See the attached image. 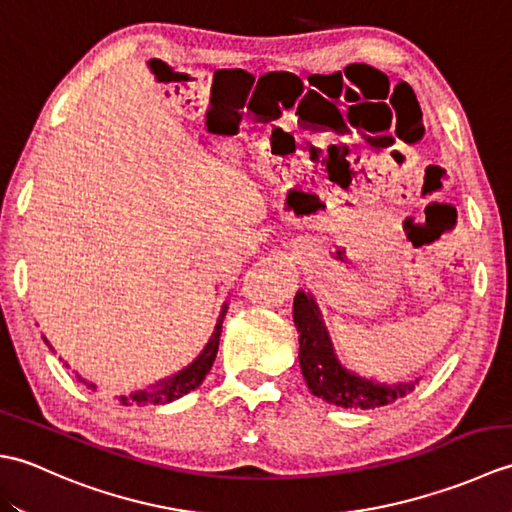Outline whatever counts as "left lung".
I'll use <instances>...</instances> for the list:
<instances>
[{"label":"left lung","instance_id":"obj_1","mask_svg":"<svg viewBox=\"0 0 512 512\" xmlns=\"http://www.w3.org/2000/svg\"><path fill=\"white\" fill-rule=\"evenodd\" d=\"M292 319H295L299 332L301 372L310 391L317 398L345 409H374L407 396L416 387L418 380L387 385L345 369L339 358H336L330 332L325 328L321 310L310 292H297L295 306H292Z\"/></svg>","mask_w":512,"mask_h":512}]
</instances>
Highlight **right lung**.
<instances>
[{
    "label": "right lung",
    "instance_id": "obj_1",
    "mask_svg": "<svg viewBox=\"0 0 512 512\" xmlns=\"http://www.w3.org/2000/svg\"><path fill=\"white\" fill-rule=\"evenodd\" d=\"M226 308L228 306L224 303L222 312H220V319H217V323H215L213 336L209 339V343H206L202 354L195 358L191 365H187V367L182 369V372L173 374V376H169L165 380H158L156 385H151L147 389H138V391H134V394H129V396H118V402H121V405H125V407H129V405H138V407L165 405V402L178 400L184 394H189V391H193L195 387H200L202 380L206 378V374H209V369L213 367V361H215V356H217V347H220V334H222V323H224V317H226ZM76 380H79V383H83L88 389H96L94 383H88V380H83L81 376H76Z\"/></svg>",
    "mask_w": 512,
    "mask_h": 512
}]
</instances>
